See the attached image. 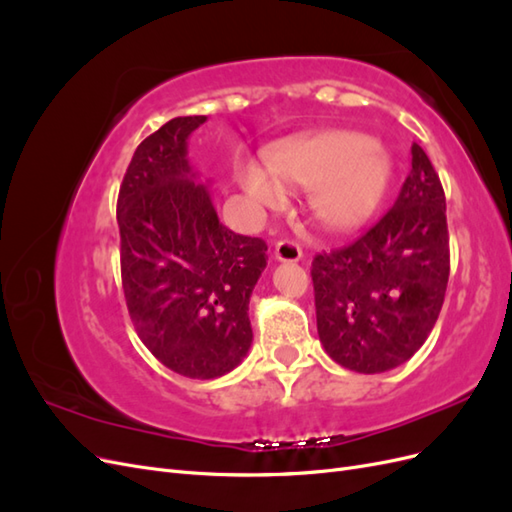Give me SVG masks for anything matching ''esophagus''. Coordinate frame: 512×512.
Masks as SVG:
<instances>
[{
  "label": "esophagus",
  "instance_id": "34e87169",
  "mask_svg": "<svg viewBox=\"0 0 512 512\" xmlns=\"http://www.w3.org/2000/svg\"><path fill=\"white\" fill-rule=\"evenodd\" d=\"M275 258L282 260V262H297L303 258V250L297 241L292 239H282L277 241L275 245Z\"/></svg>",
  "mask_w": 512,
  "mask_h": 512
}]
</instances>
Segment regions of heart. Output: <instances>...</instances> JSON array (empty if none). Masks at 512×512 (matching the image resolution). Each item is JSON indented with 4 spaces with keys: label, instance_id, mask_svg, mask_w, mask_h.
I'll return each instance as SVG.
<instances>
[{
    "label": "heart",
    "instance_id": "heart-1",
    "mask_svg": "<svg viewBox=\"0 0 512 512\" xmlns=\"http://www.w3.org/2000/svg\"><path fill=\"white\" fill-rule=\"evenodd\" d=\"M271 176L258 166L239 170L245 192L260 207H275L282 188L311 190L314 222L329 232H350L376 213L389 190L393 166L378 143L352 132L294 138L267 153Z\"/></svg>",
    "mask_w": 512,
    "mask_h": 512
}]
</instances>
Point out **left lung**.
Returning a JSON list of instances; mask_svg holds the SVG:
<instances>
[{
    "instance_id": "1",
    "label": "left lung",
    "mask_w": 512,
    "mask_h": 512,
    "mask_svg": "<svg viewBox=\"0 0 512 512\" xmlns=\"http://www.w3.org/2000/svg\"><path fill=\"white\" fill-rule=\"evenodd\" d=\"M410 151L395 205L359 239L312 262L320 342L359 374L389 371L425 344L451 273L444 188L427 153L416 143Z\"/></svg>"
}]
</instances>
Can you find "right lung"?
<instances>
[{
	"label": "right lung",
	"mask_w": 512,
	"mask_h": 512,
	"mask_svg": "<svg viewBox=\"0 0 512 512\" xmlns=\"http://www.w3.org/2000/svg\"><path fill=\"white\" fill-rule=\"evenodd\" d=\"M205 115L175 117L136 147L119 185L121 286L138 337L168 369L211 380L252 344L250 294L267 243L228 230L188 162Z\"/></svg>",
	"instance_id": "add662e5"
}]
</instances>
